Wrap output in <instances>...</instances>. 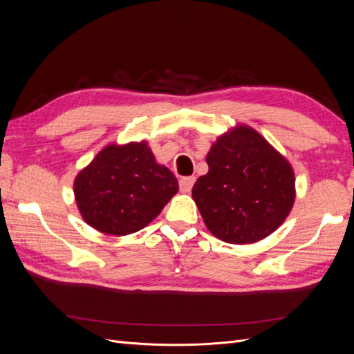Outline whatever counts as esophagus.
I'll list each match as a JSON object with an SVG mask.
<instances>
[{
    "mask_svg": "<svg viewBox=\"0 0 354 354\" xmlns=\"http://www.w3.org/2000/svg\"><path fill=\"white\" fill-rule=\"evenodd\" d=\"M194 183H195V177L180 178V192H181V194H189L192 187H194Z\"/></svg>",
    "mask_w": 354,
    "mask_h": 354,
    "instance_id": "esophagus-1",
    "label": "esophagus"
}]
</instances>
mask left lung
<instances>
[{"label":"left lung","mask_w":354,"mask_h":354,"mask_svg":"<svg viewBox=\"0 0 354 354\" xmlns=\"http://www.w3.org/2000/svg\"><path fill=\"white\" fill-rule=\"evenodd\" d=\"M208 173L192 189L207 229L227 243H254L272 234L295 202L289 160L255 131L238 124L207 153Z\"/></svg>","instance_id":"8db88e82"}]
</instances>
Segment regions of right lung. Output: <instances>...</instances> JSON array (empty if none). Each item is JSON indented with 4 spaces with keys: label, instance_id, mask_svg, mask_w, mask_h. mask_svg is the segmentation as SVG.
I'll return each instance as SVG.
<instances>
[{
    "label": "right lung",
    "instance_id": "right-lung-1",
    "mask_svg": "<svg viewBox=\"0 0 354 354\" xmlns=\"http://www.w3.org/2000/svg\"><path fill=\"white\" fill-rule=\"evenodd\" d=\"M177 192L176 176L156 162L146 140L106 145L73 180L84 221L113 236L146 227Z\"/></svg>",
    "mask_w": 354,
    "mask_h": 354
}]
</instances>
